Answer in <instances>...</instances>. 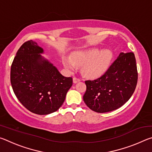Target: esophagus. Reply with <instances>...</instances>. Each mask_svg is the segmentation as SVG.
<instances>
[{
  "instance_id": "34e87169",
  "label": "esophagus",
  "mask_w": 152,
  "mask_h": 152,
  "mask_svg": "<svg viewBox=\"0 0 152 152\" xmlns=\"http://www.w3.org/2000/svg\"><path fill=\"white\" fill-rule=\"evenodd\" d=\"M80 81V79L78 78H77V77L74 76V78H73V82H74V83H77V82H78Z\"/></svg>"
}]
</instances>
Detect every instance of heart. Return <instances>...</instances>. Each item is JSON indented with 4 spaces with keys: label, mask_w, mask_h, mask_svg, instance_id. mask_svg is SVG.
Returning <instances> with one entry per match:
<instances>
[{
    "label": "heart",
    "mask_w": 152,
    "mask_h": 152,
    "mask_svg": "<svg viewBox=\"0 0 152 152\" xmlns=\"http://www.w3.org/2000/svg\"><path fill=\"white\" fill-rule=\"evenodd\" d=\"M113 54L110 50L101 51L93 50L74 53L70 58H64L63 64L69 70H74L76 65L82 66V72L84 76L96 78L104 74L111 62Z\"/></svg>",
    "instance_id": "heart-1"
}]
</instances>
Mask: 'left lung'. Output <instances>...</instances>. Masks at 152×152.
Segmentation results:
<instances>
[{
	"instance_id": "left-lung-1",
	"label": "left lung",
	"mask_w": 152,
	"mask_h": 152,
	"mask_svg": "<svg viewBox=\"0 0 152 152\" xmlns=\"http://www.w3.org/2000/svg\"><path fill=\"white\" fill-rule=\"evenodd\" d=\"M138 74L134 53H121L105 73L93 80H86L84 101L91 110L107 113L116 110L129 101L137 83Z\"/></svg>"
}]
</instances>
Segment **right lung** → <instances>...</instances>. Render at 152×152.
Segmentation results:
<instances>
[{"instance_id": "obj_1", "label": "right lung", "mask_w": 152, "mask_h": 152, "mask_svg": "<svg viewBox=\"0 0 152 152\" xmlns=\"http://www.w3.org/2000/svg\"><path fill=\"white\" fill-rule=\"evenodd\" d=\"M43 49L32 40L17 51L11 68V83L18 100L37 115L58 110L72 86V77H65L40 53Z\"/></svg>"}]
</instances>
